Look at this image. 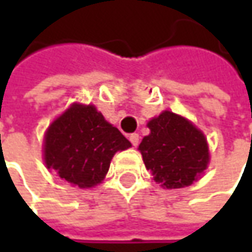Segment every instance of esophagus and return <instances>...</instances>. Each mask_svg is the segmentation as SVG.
<instances>
[{"label":"esophagus","instance_id":"34e87169","mask_svg":"<svg viewBox=\"0 0 252 252\" xmlns=\"http://www.w3.org/2000/svg\"><path fill=\"white\" fill-rule=\"evenodd\" d=\"M129 140H130V143L136 147L137 144H139V140H140V137H139V134L137 133H131L130 136H129Z\"/></svg>","mask_w":252,"mask_h":252}]
</instances>
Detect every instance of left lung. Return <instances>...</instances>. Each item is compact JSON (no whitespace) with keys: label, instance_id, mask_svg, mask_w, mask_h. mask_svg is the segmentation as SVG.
<instances>
[{"label":"left lung","instance_id":"1","mask_svg":"<svg viewBox=\"0 0 252 252\" xmlns=\"http://www.w3.org/2000/svg\"><path fill=\"white\" fill-rule=\"evenodd\" d=\"M147 126L150 134L141 140L139 150L154 181L169 189L193 184L209 162L203 133L185 118L168 111L151 119Z\"/></svg>","mask_w":252,"mask_h":252}]
</instances>
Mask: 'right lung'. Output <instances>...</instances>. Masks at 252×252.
<instances>
[{
	"label": "right lung",
	"instance_id": "right-lung-1",
	"mask_svg": "<svg viewBox=\"0 0 252 252\" xmlns=\"http://www.w3.org/2000/svg\"><path fill=\"white\" fill-rule=\"evenodd\" d=\"M130 146L92 105L75 103L46 131L44 162L63 181L91 188L105 178L115 153Z\"/></svg>",
	"mask_w": 252,
	"mask_h": 252
}]
</instances>
